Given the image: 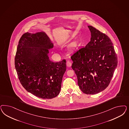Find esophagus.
Listing matches in <instances>:
<instances>
[{"label":"esophagus","instance_id":"esophagus-1","mask_svg":"<svg viewBox=\"0 0 129 129\" xmlns=\"http://www.w3.org/2000/svg\"><path fill=\"white\" fill-rule=\"evenodd\" d=\"M67 67H71L72 66V62L71 61H67Z\"/></svg>","mask_w":129,"mask_h":129}]
</instances>
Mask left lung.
<instances>
[{"instance_id":"left-lung-1","label":"left lung","mask_w":129,"mask_h":129,"mask_svg":"<svg viewBox=\"0 0 129 129\" xmlns=\"http://www.w3.org/2000/svg\"><path fill=\"white\" fill-rule=\"evenodd\" d=\"M88 27L91 41L72 54V68L81 90L87 94H94L109 85L118 60L110 38L92 26Z\"/></svg>"}]
</instances>
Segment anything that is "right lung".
Here are the masks:
<instances>
[{
  "label": "right lung",
  "mask_w": 129,
  "mask_h": 129,
  "mask_svg": "<svg viewBox=\"0 0 129 129\" xmlns=\"http://www.w3.org/2000/svg\"><path fill=\"white\" fill-rule=\"evenodd\" d=\"M53 47L44 32L25 33L20 38L15 58L17 75L27 91L42 99H52L59 93L67 69L65 59L50 61L48 49Z\"/></svg>",
  "instance_id": "1"
}]
</instances>
